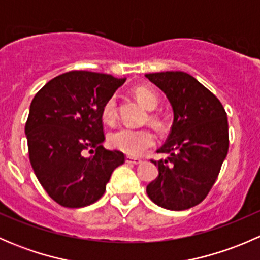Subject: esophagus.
Wrapping results in <instances>:
<instances>
[{
    "mask_svg": "<svg viewBox=\"0 0 260 260\" xmlns=\"http://www.w3.org/2000/svg\"><path fill=\"white\" fill-rule=\"evenodd\" d=\"M125 162H127V164H131V165H140L141 162H142V159L128 156V157H125Z\"/></svg>",
    "mask_w": 260,
    "mask_h": 260,
    "instance_id": "1",
    "label": "esophagus"
}]
</instances>
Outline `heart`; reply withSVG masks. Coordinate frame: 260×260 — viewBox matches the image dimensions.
<instances>
[{
    "label": "heart",
    "instance_id": "b5f03b06",
    "mask_svg": "<svg viewBox=\"0 0 260 260\" xmlns=\"http://www.w3.org/2000/svg\"><path fill=\"white\" fill-rule=\"evenodd\" d=\"M137 101L147 109H154L158 104V95L156 91L147 86H140L135 90ZM103 119L108 123H113L117 118V101L114 96L109 98L103 106ZM156 119V117H152ZM109 143L118 151H122L129 156H140L156 143V136L149 129H132L122 127L109 135Z\"/></svg>",
    "mask_w": 260,
    "mask_h": 260
}]
</instances>
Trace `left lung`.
I'll return each instance as SVG.
<instances>
[{
	"label": "left lung",
	"mask_w": 260,
	"mask_h": 260,
	"mask_svg": "<svg viewBox=\"0 0 260 260\" xmlns=\"http://www.w3.org/2000/svg\"><path fill=\"white\" fill-rule=\"evenodd\" d=\"M146 78L166 94L174 111L169 138L157 149L169 157L153 161L158 176L147 186V195L167 210H186L206 198L219 176L229 149L226 112L187 73H152Z\"/></svg>",
	"instance_id": "1"
}]
</instances>
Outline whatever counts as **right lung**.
Listing matches in <instances>:
<instances>
[{"mask_svg": "<svg viewBox=\"0 0 260 260\" xmlns=\"http://www.w3.org/2000/svg\"><path fill=\"white\" fill-rule=\"evenodd\" d=\"M109 74L69 72L34 96L25 135L31 166L48 195L64 208H84L103 196L120 151L103 147V106L124 83ZM88 150L90 156H85Z\"/></svg>", "mask_w": 260, "mask_h": 260, "instance_id": "add662e5", "label": "right lung"}]
</instances>
